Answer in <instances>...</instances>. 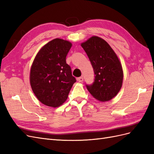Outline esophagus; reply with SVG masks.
I'll return each instance as SVG.
<instances>
[{"mask_svg":"<svg viewBox=\"0 0 154 154\" xmlns=\"http://www.w3.org/2000/svg\"><path fill=\"white\" fill-rule=\"evenodd\" d=\"M78 81L79 82H82L83 81V78L82 77V76H81V77H79L78 79Z\"/></svg>","mask_w":154,"mask_h":154,"instance_id":"1","label":"esophagus"}]
</instances>
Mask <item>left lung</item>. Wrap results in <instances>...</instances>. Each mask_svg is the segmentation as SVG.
Segmentation results:
<instances>
[{
    "instance_id": "left-lung-1",
    "label": "left lung",
    "mask_w": 154,
    "mask_h": 154,
    "mask_svg": "<svg viewBox=\"0 0 154 154\" xmlns=\"http://www.w3.org/2000/svg\"><path fill=\"white\" fill-rule=\"evenodd\" d=\"M94 72V81L86 84L91 95L97 100L107 101L117 95L122 86V64L109 44L98 36H92L82 44Z\"/></svg>"
}]
</instances>
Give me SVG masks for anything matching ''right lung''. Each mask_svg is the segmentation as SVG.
<instances>
[{
    "mask_svg": "<svg viewBox=\"0 0 154 154\" xmlns=\"http://www.w3.org/2000/svg\"><path fill=\"white\" fill-rule=\"evenodd\" d=\"M71 42L60 38L50 41L36 56L30 72V83L35 95L43 104L58 107L67 99L76 82L66 63Z\"/></svg>",
    "mask_w": 154,
    "mask_h": 154,
    "instance_id": "1",
    "label": "right lung"
}]
</instances>
